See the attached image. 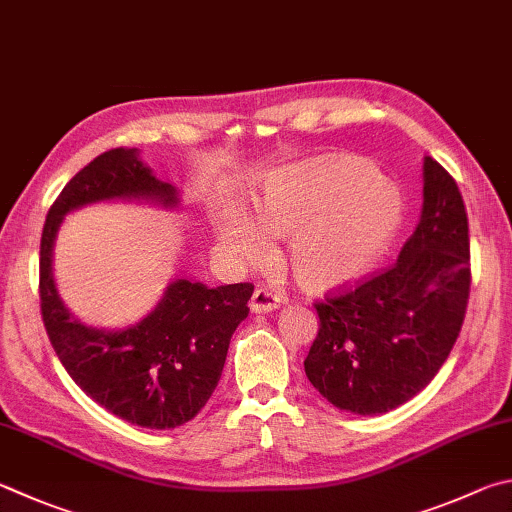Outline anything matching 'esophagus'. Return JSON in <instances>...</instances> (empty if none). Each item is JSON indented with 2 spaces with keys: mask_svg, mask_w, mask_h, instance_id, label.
I'll return each instance as SVG.
<instances>
[{
  "mask_svg": "<svg viewBox=\"0 0 512 512\" xmlns=\"http://www.w3.org/2000/svg\"><path fill=\"white\" fill-rule=\"evenodd\" d=\"M280 306V297L268 288H255L253 297H250V311L253 313H268Z\"/></svg>",
  "mask_w": 512,
  "mask_h": 512,
  "instance_id": "34e87169",
  "label": "esophagus"
}]
</instances>
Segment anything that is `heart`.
Wrapping results in <instances>:
<instances>
[{
	"instance_id": "1",
	"label": "heart",
	"mask_w": 512,
	"mask_h": 512,
	"mask_svg": "<svg viewBox=\"0 0 512 512\" xmlns=\"http://www.w3.org/2000/svg\"><path fill=\"white\" fill-rule=\"evenodd\" d=\"M403 197L358 156L273 172L253 197V217L221 201L215 226L230 253L259 259L266 237L286 239L284 262L295 282L327 293L365 277L392 244Z\"/></svg>"
}]
</instances>
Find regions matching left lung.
<instances>
[{
    "instance_id": "1",
    "label": "left lung",
    "mask_w": 512,
    "mask_h": 512,
    "mask_svg": "<svg viewBox=\"0 0 512 512\" xmlns=\"http://www.w3.org/2000/svg\"><path fill=\"white\" fill-rule=\"evenodd\" d=\"M470 295L468 215L457 181L423 161V210L396 264L315 304L320 329L306 378L338 410L385 414L436 376Z\"/></svg>"
}]
</instances>
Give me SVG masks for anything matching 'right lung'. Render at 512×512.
<instances>
[{
	"label": "right lung",
	"instance_id": "1",
	"mask_svg": "<svg viewBox=\"0 0 512 512\" xmlns=\"http://www.w3.org/2000/svg\"><path fill=\"white\" fill-rule=\"evenodd\" d=\"M179 206V190L156 179L138 150L100 154L64 185L46 215L40 244V306L49 340L76 385L127 423L170 430L192 421L224 371L230 338L248 315L253 284L210 288L170 282L161 302L125 329L89 327L69 313L55 288L53 246L64 215L98 201Z\"/></svg>",
	"mask_w": 512,
	"mask_h": 512
}]
</instances>
